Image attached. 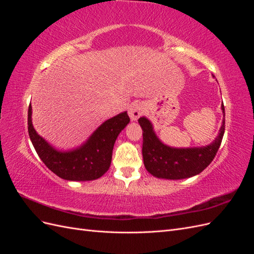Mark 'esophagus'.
<instances>
[{
    "label": "esophagus",
    "mask_w": 254,
    "mask_h": 254,
    "mask_svg": "<svg viewBox=\"0 0 254 254\" xmlns=\"http://www.w3.org/2000/svg\"><path fill=\"white\" fill-rule=\"evenodd\" d=\"M142 113H143V107L140 103H133L131 106H130V108L128 110L130 120H131L132 122L139 119L142 115Z\"/></svg>",
    "instance_id": "34e87169"
}]
</instances>
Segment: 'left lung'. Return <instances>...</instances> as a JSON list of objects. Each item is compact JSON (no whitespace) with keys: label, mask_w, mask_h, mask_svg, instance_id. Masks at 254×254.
I'll return each instance as SVG.
<instances>
[{"label":"left lung","mask_w":254,"mask_h":254,"mask_svg":"<svg viewBox=\"0 0 254 254\" xmlns=\"http://www.w3.org/2000/svg\"><path fill=\"white\" fill-rule=\"evenodd\" d=\"M225 113V107L221 105ZM143 130V160L145 168L157 178L186 179L200 174L215 158L225 133V121L219 133L210 145L202 147L175 148L159 140L152 124L145 117L139 119Z\"/></svg>","instance_id":"left-lung-1"}]
</instances>
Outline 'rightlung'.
I'll return each mask as SVG.
<instances>
[{
    "mask_svg": "<svg viewBox=\"0 0 254 254\" xmlns=\"http://www.w3.org/2000/svg\"><path fill=\"white\" fill-rule=\"evenodd\" d=\"M130 119L127 111L107 120L79 147L61 151L37 133L32 123V105L28 107V134L38 156L50 171L70 181L98 179L109 170L113 146Z\"/></svg>",
    "mask_w": 254,
    "mask_h": 254,
    "instance_id": "right-lung-1",
    "label": "right lung"
}]
</instances>
